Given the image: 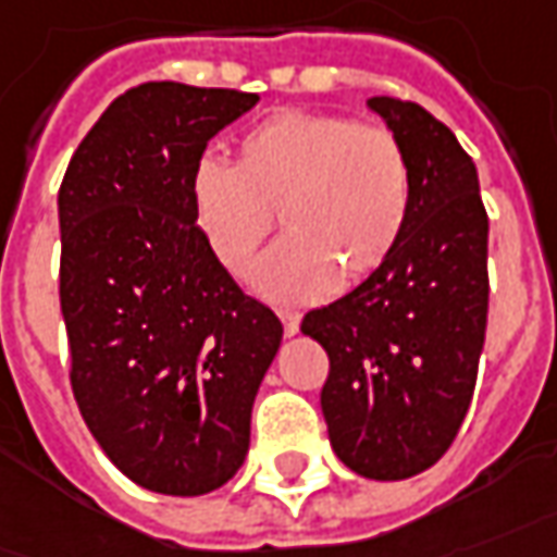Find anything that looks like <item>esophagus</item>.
Segmentation results:
<instances>
[{"label": "esophagus", "instance_id": "obj_1", "mask_svg": "<svg viewBox=\"0 0 557 557\" xmlns=\"http://www.w3.org/2000/svg\"><path fill=\"white\" fill-rule=\"evenodd\" d=\"M280 320H283V332H286V335H295V332H298V323H301V320H298L295 310H280Z\"/></svg>", "mask_w": 557, "mask_h": 557}]
</instances>
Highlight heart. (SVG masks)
<instances>
[{
	"label": "heart",
	"mask_w": 557,
	"mask_h": 557,
	"mask_svg": "<svg viewBox=\"0 0 557 557\" xmlns=\"http://www.w3.org/2000/svg\"><path fill=\"white\" fill-rule=\"evenodd\" d=\"M408 207L411 168L396 134L329 112H277L240 136L234 168L200 161L191 176L195 222L228 274L247 271L277 215L286 237L252 271L256 289L277 301L369 277Z\"/></svg>",
	"instance_id": "heart-1"
}]
</instances>
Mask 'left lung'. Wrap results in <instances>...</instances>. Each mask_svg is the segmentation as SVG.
<instances>
[{"label": "left lung", "instance_id": "left-lung-1", "mask_svg": "<svg viewBox=\"0 0 557 557\" xmlns=\"http://www.w3.org/2000/svg\"><path fill=\"white\" fill-rule=\"evenodd\" d=\"M411 168L406 228L381 268L301 332L323 344L320 406L347 467L377 482L430 469L472 403L487 326V213L457 136L423 106L372 97Z\"/></svg>", "mask_w": 557, "mask_h": 557}]
</instances>
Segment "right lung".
Masks as SVG:
<instances>
[{
    "label": "right lung",
    "instance_id": "1",
    "mask_svg": "<svg viewBox=\"0 0 557 557\" xmlns=\"http://www.w3.org/2000/svg\"><path fill=\"white\" fill-rule=\"evenodd\" d=\"M259 94L146 82L121 94L60 183V310L78 411L136 485L200 497L249 451L277 313L207 247L191 176Z\"/></svg>",
    "mask_w": 557,
    "mask_h": 557
}]
</instances>
